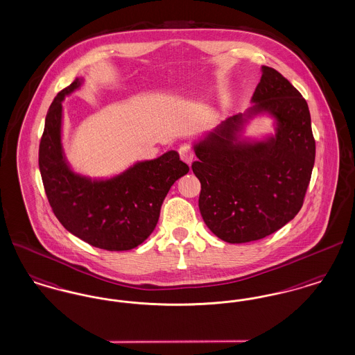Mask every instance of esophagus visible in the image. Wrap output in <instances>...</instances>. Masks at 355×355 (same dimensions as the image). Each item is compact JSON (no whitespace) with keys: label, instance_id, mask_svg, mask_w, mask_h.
Listing matches in <instances>:
<instances>
[{"label":"esophagus","instance_id":"34e87169","mask_svg":"<svg viewBox=\"0 0 355 355\" xmlns=\"http://www.w3.org/2000/svg\"><path fill=\"white\" fill-rule=\"evenodd\" d=\"M180 157H181V159L186 162L187 165H191V162H193V159H194V152H193V149H191V146L190 145H182L181 148H180Z\"/></svg>","mask_w":355,"mask_h":355}]
</instances>
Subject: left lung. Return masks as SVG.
<instances>
[{"label":"left lung","instance_id":"8db88e82","mask_svg":"<svg viewBox=\"0 0 355 355\" xmlns=\"http://www.w3.org/2000/svg\"><path fill=\"white\" fill-rule=\"evenodd\" d=\"M261 70L253 106L222 121L193 145L201 216L229 243L265 238L293 220L302 207L315 159L307 102L275 69ZM258 115L273 119L275 133L259 140L243 137L245 125Z\"/></svg>","mask_w":355,"mask_h":355}]
</instances>
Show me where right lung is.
I'll list each match as a JSON object with an SVG mask.
<instances>
[{
    "instance_id": "add662e5",
    "label": "right lung",
    "mask_w": 355,
    "mask_h": 355,
    "mask_svg": "<svg viewBox=\"0 0 355 355\" xmlns=\"http://www.w3.org/2000/svg\"><path fill=\"white\" fill-rule=\"evenodd\" d=\"M83 83L76 78L48 110L38 154L45 193L69 233L103 250H130L152 234L170 187L189 166L170 150L155 159L138 161L110 178L76 173L62 146V102Z\"/></svg>"
}]
</instances>
